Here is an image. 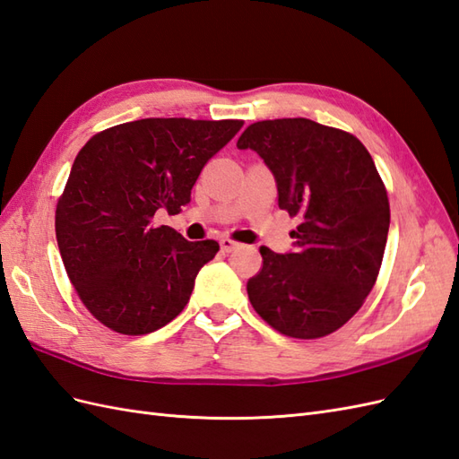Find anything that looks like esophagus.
<instances>
[{
  "instance_id": "obj_1",
  "label": "esophagus",
  "mask_w": 459,
  "mask_h": 459,
  "mask_svg": "<svg viewBox=\"0 0 459 459\" xmlns=\"http://www.w3.org/2000/svg\"><path fill=\"white\" fill-rule=\"evenodd\" d=\"M219 244H221V250L227 252V254L232 252L234 248H238V242H234V240H230V238H221Z\"/></svg>"
}]
</instances>
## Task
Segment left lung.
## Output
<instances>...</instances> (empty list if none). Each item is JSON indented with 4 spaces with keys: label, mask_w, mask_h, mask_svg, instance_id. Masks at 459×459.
<instances>
[{
    "label": "left lung",
    "mask_w": 459,
    "mask_h": 459,
    "mask_svg": "<svg viewBox=\"0 0 459 459\" xmlns=\"http://www.w3.org/2000/svg\"><path fill=\"white\" fill-rule=\"evenodd\" d=\"M273 172L279 207L299 221L297 250L260 248L246 285L254 310L287 337L318 339L345 325L380 273L390 202L376 164L343 129L307 117L255 122L238 137Z\"/></svg>",
    "instance_id": "left-lung-1"
}]
</instances>
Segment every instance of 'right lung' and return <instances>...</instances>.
<instances>
[{"instance_id":"add662e5","label":"right lung","mask_w":459,"mask_h":459,"mask_svg":"<svg viewBox=\"0 0 459 459\" xmlns=\"http://www.w3.org/2000/svg\"><path fill=\"white\" fill-rule=\"evenodd\" d=\"M242 120L145 117L92 135L56 205V238L81 302L108 330L145 335L172 322L219 252L152 219L180 213L199 172Z\"/></svg>"}]
</instances>
